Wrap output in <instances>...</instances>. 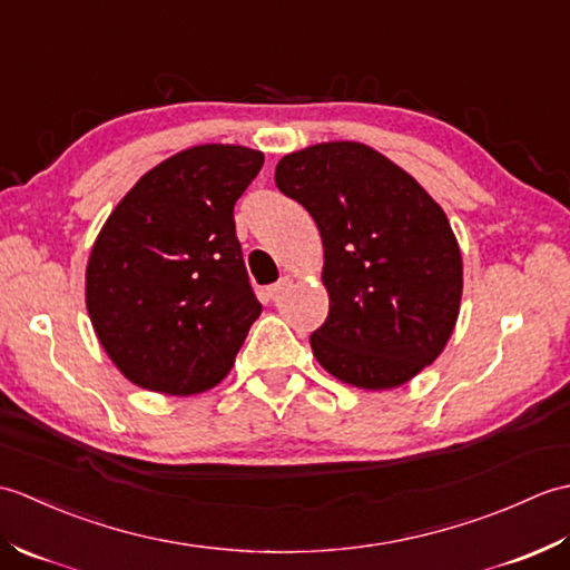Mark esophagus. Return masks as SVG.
I'll return each instance as SVG.
<instances>
[{
    "mask_svg": "<svg viewBox=\"0 0 570 570\" xmlns=\"http://www.w3.org/2000/svg\"><path fill=\"white\" fill-rule=\"evenodd\" d=\"M292 284H294V278H292V276H284V278H278V282H276L274 286L266 288V296H269L272 301L282 298V294H286V292H288V286H292Z\"/></svg>",
    "mask_w": 570,
    "mask_h": 570,
    "instance_id": "obj_1",
    "label": "esophagus"
}]
</instances>
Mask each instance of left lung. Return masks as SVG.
Returning <instances> with one entry per match:
<instances>
[{
	"mask_svg": "<svg viewBox=\"0 0 570 570\" xmlns=\"http://www.w3.org/2000/svg\"><path fill=\"white\" fill-rule=\"evenodd\" d=\"M274 180L321 233L331 298L311 335L321 367L370 392L414 380L451 341L463 296V257L441 205L360 141L286 154Z\"/></svg>",
	"mask_w": 570,
	"mask_h": 570,
	"instance_id": "1",
	"label": "left lung"
}]
</instances>
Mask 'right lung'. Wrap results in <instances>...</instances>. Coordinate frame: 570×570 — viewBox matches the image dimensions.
<instances>
[{
    "label": "right lung",
    "instance_id": "add662e5",
    "mask_svg": "<svg viewBox=\"0 0 570 570\" xmlns=\"http://www.w3.org/2000/svg\"><path fill=\"white\" fill-rule=\"evenodd\" d=\"M264 154L198 144L144 174L107 217L85 269L102 350L141 390L190 396L235 365L259 318L233 208Z\"/></svg>",
    "mask_w": 570,
    "mask_h": 570
}]
</instances>
